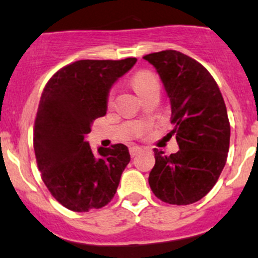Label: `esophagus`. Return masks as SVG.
I'll return each mask as SVG.
<instances>
[{"label":"esophagus","instance_id":"esophagus-1","mask_svg":"<svg viewBox=\"0 0 258 258\" xmlns=\"http://www.w3.org/2000/svg\"><path fill=\"white\" fill-rule=\"evenodd\" d=\"M142 151V148L138 147V146H132V147H130V154H131V157L137 156V154H140Z\"/></svg>","mask_w":258,"mask_h":258}]
</instances>
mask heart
Here are the masks:
<instances>
[{
    "instance_id": "1",
    "label": "heart",
    "mask_w": 258,
    "mask_h": 258,
    "mask_svg": "<svg viewBox=\"0 0 258 258\" xmlns=\"http://www.w3.org/2000/svg\"><path fill=\"white\" fill-rule=\"evenodd\" d=\"M132 85H134L135 90L142 96L146 91L150 90L152 86L159 85V81L154 73L150 72V70H140V72H137L136 74L132 77ZM112 100H113V91L111 90L110 93H108V97H107L108 104H112ZM137 134L141 135V131H138Z\"/></svg>"
}]
</instances>
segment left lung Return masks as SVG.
<instances>
[{
  "instance_id": "1",
  "label": "left lung",
  "mask_w": 258,
  "mask_h": 258,
  "mask_svg": "<svg viewBox=\"0 0 258 258\" xmlns=\"http://www.w3.org/2000/svg\"><path fill=\"white\" fill-rule=\"evenodd\" d=\"M143 59L156 68L172 107L168 134L179 151L165 156L154 148L156 164L148 183L158 199L188 205L204 198L220 177L230 146V122L218 84L197 60L177 50Z\"/></svg>"
}]
</instances>
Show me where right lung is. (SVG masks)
Instances as JSON below:
<instances>
[{"mask_svg": "<svg viewBox=\"0 0 258 258\" xmlns=\"http://www.w3.org/2000/svg\"><path fill=\"white\" fill-rule=\"evenodd\" d=\"M136 58L78 60L50 78L40 96L33 146L38 169L56 202L85 213L107 205L130 163L122 143L93 152L84 138L91 123L106 115L107 95Z\"/></svg>", "mask_w": 258, "mask_h": 258, "instance_id": "1", "label": "right lung"}]
</instances>
